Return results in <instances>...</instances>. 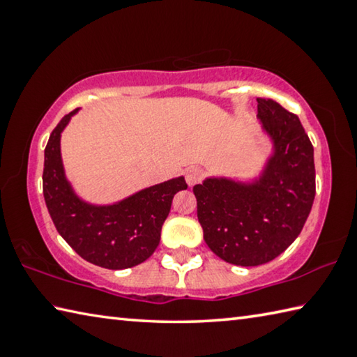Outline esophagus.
<instances>
[{
    "mask_svg": "<svg viewBox=\"0 0 357 357\" xmlns=\"http://www.w3.org/2000/svg\"><path fill=\"white\" fill-rule=\"evenodd\" d=\"M203 179V170L200 167H189L185 170V183L193 187Z\"/></svg>",
    "mask_w": 357,
    "mask_h": 357,
    "instance_id": "1",
    "label": "esophagus"
}]
</instances>
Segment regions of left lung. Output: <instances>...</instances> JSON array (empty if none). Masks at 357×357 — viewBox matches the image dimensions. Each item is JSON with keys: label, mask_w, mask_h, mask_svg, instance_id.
Wrapping results in <instances>:
<instances>
[{"label": "left lung", "mask_w": 357, "mask_h": 357, "mask_svg": "<svg viewBox=\"0 0 357 357\" xmlns=\"http://www.w3.org/2000/svg\"><path fill=\"white\" fill-rule=\"evenodd\" d=\"M271 154L255 178L208 176L193 187L204 243L223 261L259 266L299 236L315 200L313 146L299 118L257 99Z\"/></svg>", "instance_id": "obj_1"}]
</instances>
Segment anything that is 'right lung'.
<instances>
[{"instance_id": "obj_1", "label": "right lung", "mask_w": 357, "mask_h": 357, "mask_svg": "<svg viewBox=\"0 0 357 357\" xmlns=\"http://www.w3.org/2000/svg\"><path fill=\"white\" fill-rule=\"evenodd\" d=\"M77 112L59 121L45 146L42 184L48 214L83 259L105 269L132 268L157 249L173 197L187 184L184 176H178L110 204L84 202L66 176L61 157V134Z\"/></svg>"}]
</instances>
